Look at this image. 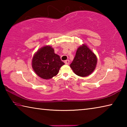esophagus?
<instances>
[{"instance_id":"obj_1","label":"esophagus","mask_w":127,"mask_h":127,"mask_svg":"<svg viewBox=\"0 0 127 127\" xmlns=\"http://www.w3.org/2000/svg\"><path fill=\"white\" fill-rule=\"evenodd\" d=\"M64 63L66 64V65H68V64H69V60H66V61H64Z\"/></svg>"}]
</instances>
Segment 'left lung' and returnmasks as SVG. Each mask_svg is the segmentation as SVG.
<instances>
[{
  "label": "left lung",
  "mask_w": 127,
  "mask_h": 127,
  "mask_svg": "<svg viewBox=\"0 0 127 127\" xmlns=\"http://www.w3.org/2000/svg\"><path fill=\"white\" fill-rule=\"evenodd\" d=\"M97 64V58L86 45L77 49L74 58L70 64L74 73L80 77H86L92 73Z\"/></svg>",
  "instance_id": "1"
}]
</instances>
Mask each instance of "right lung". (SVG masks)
I'll list each match as a JSON object with an SVG mask.
<instances>
[{
    "instance_id": "obj_1",
    "label": "right lung",
    "mask_w": 127,
    "mask_h": 127,
    "mask_svg": "<svg viewBox=\"0 0 127 127\" xmlns=\"http://www.w3.org/2000/svg\"><path fill=\"white\" fill-rule=\"evenodd\" d=\"M64 63L59 55L50 46L41 48L32 58V66L34 71L41 78L51 79L58 73L59 70Z\"/></svg>"
}]
</instances>
